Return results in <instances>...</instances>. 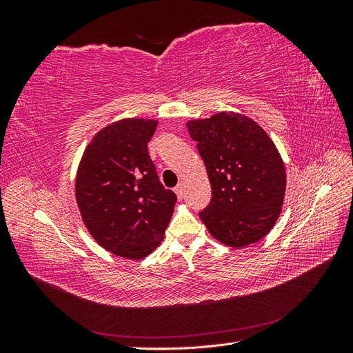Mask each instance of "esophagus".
I'll list each match as a JSON object with an SVG mask.
<instances>
[{"label":"esophagus","mask_w":353,"mask_h":353,"mask_svg":"<svg viewBox=\"0 0 353 353\" xmlns=\"http://www.w3.org/2000/svg\"><path fill=\"white\" fill-rule=\"evenodd\" d=\"M175 193H176V196H178V199H179V200L183 199V196H184V191H183V184H179V185H176V187H175Z\"/></svg>","instance_id":"esophagus-1"}]
</instances>
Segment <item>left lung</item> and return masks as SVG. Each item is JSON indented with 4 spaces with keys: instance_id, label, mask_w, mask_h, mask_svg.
<instances>
[{
    "instance_id": "8db88e82",
    "label": "left lung",
    "mask_w": 353,
    "mask_h": 353,
    "mask_svg": "<svg viewBox=\"0 0 353 353\" xmlns=\"http://www.w3.org/2000/svg\"><path fill=\"white\" fill-rule=\"evenodd\" d=\"M187 128L212 187L200 219L230 248L259 241L279 219L285 193V169L275 144L250 117L234 112L188 121Z\"/></svg>"
}]
</instances>
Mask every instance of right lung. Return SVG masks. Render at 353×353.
Returning a JSON list of instances; mask_svg holds the SVG:
<instances>
[{
  "mask_svg": "<svg viewBox=\"0 0 353 353\" xmlns=\"http://www.w3.org/2000/svg\"><path fill=\"white\" fill-rule=\"evenodd\" d=\"M157 121L122 119L94 135L74 183L85 227L103 249L143 259L163 240L176 196L157 178L147 144Z\"/></svg>",
  "mask_w": 353,
  "mask_h": 353,
  "instance_id": "right-lung-1",
  "label": "right lung"
}]
</instances>
